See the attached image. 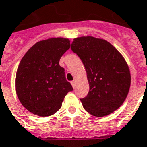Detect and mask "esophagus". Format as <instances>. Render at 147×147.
I'll list each match as a JSON object with an SVG mask.
<instances>
[{
    "mask_svg": "<svg viewBox=\"0 0 147 147\" xmlns=\"http://www.w3.org/2000/svg\"><path fill=\"white\" fill-rule=\"evenodd\" d=\"M71 86H72V87H73V88H75V86H76V82H75V81H71Z\"/></svg>",
    "mask_w": 147,
    "mask_h": 147,
    "instance_id": "1",
    "label": "esophagus"
}]
</instances>
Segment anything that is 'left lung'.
Listing matches in <instances>:
<instances>
[{
  "label": "left lung",
  "mask_w": 147,
  "mask_h": 147,
  "mask_svg": "<svg viewBox=\"0 0 147 147\" xmlns=\"http://www.w3.org/2000/svg\"><path fill=\"white\" fill-rule=\"evenodd\" d=\"M71 51L82 61L89 91L80 98L84 109L95 116H105L119 108L128 95L131 77L121 54L108 41L93 37L75 38Z\"/></svg>",
  "instance_id": "left-lung-1"
}]
</instances>
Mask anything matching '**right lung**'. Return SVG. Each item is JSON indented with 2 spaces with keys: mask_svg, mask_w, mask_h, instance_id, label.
Here are the masks:
<instances>
[{
  "mask_svg": "<svg viewBox=\"0 0 147 147\" xmlns=\"http://www.w3.org/2000/svg\"><path fill=\"white\" fill-rule=\"evenodd\" d=\"M70 48L63 38L37 42L27 51L19 64L15 89L21 103L32 113L49 116L61 108L69 92L73 90L66 80L59 60Z\"/></svg>",
  "mask_w": 147,
  "mask_h": 147,
  "instance_id": "right-lung-1",
  "label": "right lung"
}]
</instances>
